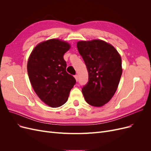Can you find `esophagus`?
Segmentation results:
<instances>
[{
    "label": "esophagus",
    "instance_id": "34e87169",
    "mask_svg": "<svg viewBox=\"0 0 151 151\" xmlns=\"http://www.w3.org/2000/svg\"><path fill=\"white\" fill-rule=\"evenodd\" d=\"M74 77H75V79H76V80L77 81H78V76H77V75H75L74 76Z\"/></svg>",
    "mask_w": 151,
    "mask_h": 151
}]
</instances>
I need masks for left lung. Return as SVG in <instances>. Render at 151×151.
<instances>
[{
	"instance_id": "left-lung-1",
	"label": "left lung",
	"mask_w": 151,
	"mask_h": 151,
	"mask_svg": "<svg viewBox=\"0 0 151 151\" xmlns=\"http://www.w3.org/2000/svg\"><path fill=\"white\" fill-rule=\"evenodd\" d=\"M77 47L88 72V82L82 88L86 101L101 106L115 94L122 74V58L112 45L103 40L81 41Z\"/></svg>"
}]
</instances>
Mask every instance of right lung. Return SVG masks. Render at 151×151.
I'll return each mask as SVG.
<instances>
[{"instance_id":"right-lung-1","label":"right lung","mask_w":151,"mask_h":151,"mask_svg":"<svg viewBox=\"0 0 151 151\" xmlns=\"http://www.w3.org/2000/svg\"><path fill=\"white\" fill-rule=\"evenodd\" d=\"M70 45L58 39L40 43L31 52L27 69L36 94L48 106H62L68 99L76 81L66 72L63 55Z\"/></svg>"}]
</instances>
